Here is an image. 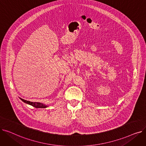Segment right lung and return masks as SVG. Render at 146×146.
Masks as SVG:
<instances>
[{
  "mask_svg": "<svg viewBox=\"0 0 146 146\" xmlns=\"http://www.w3.org/2000/svg\"><path fill=\"white\" fill-rule=\"evenodd\" d=\"M21 100L22 101L24 102L27 104H29L30 105H32L33 106L35 107V108H47V107L48 106L47 105H46L44 104H42V103H40V102H30V101H26L25 100V99H23L22 98H20Z\"/></svg>",
  "mask_w": 146,
  "mask_h": 146,
  "instance_id": "add662e5",
  "label": "right lung"
}]
</instances>
